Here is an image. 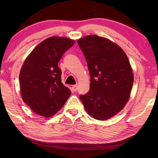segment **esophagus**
Here are the masks:
<instances>
[{
    "instance_id": "obj_1",
    "label": "esophagus",
    "mask_w": 158,
    "mask_h": 158,
    "mask_svg": "<svg viewBox=\"0 0 158 158\" xmlns=\"http://www.w3.org/2000/svg\"><path fill=\"white\" fill-rule=\"evenodd\" d=\"M77 90V86L76 85H74L72 86V90L73 92H76Z\"/></svg>"
}]
</instances>
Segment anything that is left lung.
Instances as JSON below:
<instances>
[{
    "mask_svg": "<svg viewBox=\"0 0 158 158\" xmlns=\"http://www.w3.org/2000/svg\"><path fill=\"white\" fill-rule=\"evenodd\" d=\"M90 75V90L80 98L90 116L106 120L119 112L129 100L134 77L126 54L117 44L97 35L77 40Z\"/></svg>",
    "mask_w": 158,
    "mask_h": 158,
    "instance_id": "left-lung-1",
    "label": "left lung"
}]
</instances>
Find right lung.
Masks as SVG:
<instances>
[{
	"mask_svg": "<svg viewBox=\"0 0 158 158\" xmlns=\"http://www.w3.org/2000/svg\"><path fill=\"white\" fill-rule=\"evenodd\" d=\"M74 44L68 38L49 37L39 44L23 62L19 75L21 97L39 115H54L70 96V90L61 82L57 64Z\"/></svg>",
	"mask_w": 158,
	"mask_h": 158,
	"instance_id": "obj_1",
	"label": "right lung"
}]
</instances>
